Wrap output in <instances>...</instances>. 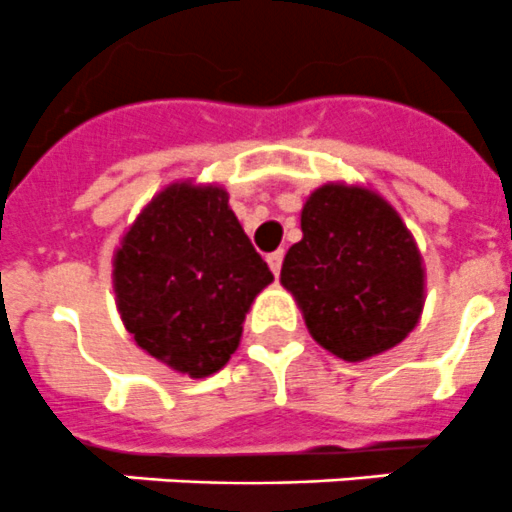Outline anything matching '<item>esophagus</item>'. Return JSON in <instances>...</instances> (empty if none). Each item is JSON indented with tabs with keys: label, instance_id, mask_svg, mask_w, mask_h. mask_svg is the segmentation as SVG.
I'll return each instance as SVG.
<instances>
[{
	"label": "esophagus",
	"instance_id": "esophagus-1",
	"mask_svg": "<svg viewBox=\"0 0 512 512\" xmlns=\"http://www.w3.org/2000/svg\"><path fill=\"white\" fill-rule=\"evenodd\" d=\"M268 265H270V270H273V275L281 273V265H283V250L270 252V255H268Z\"/></svg>",
	"mask_w": 512,
	"mask_h": 512
}]
</instances>
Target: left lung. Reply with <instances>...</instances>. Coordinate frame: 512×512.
Instances as JSON below:
<instances>
[{
    "instance_id": "1",
    "label": "left lung",
    "mask_w": 512,
    "mask_h": 512,
    "mask_svg": "<svg viewBox=\"0 0 512 512\" xmlns=\"http://www.w3.org/2000/svg\"><path fill=\"white\" fill-rule=\"evenodd\" d=\"M301 231V242L286 252L281 283L324 350L358 363L415 330L425 304L422 255L379 193L327 182L306 198Z\"/></svg>"
}]
</instances>
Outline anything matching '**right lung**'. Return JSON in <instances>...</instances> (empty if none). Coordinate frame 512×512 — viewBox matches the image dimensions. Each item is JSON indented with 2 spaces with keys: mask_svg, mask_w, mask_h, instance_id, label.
Instances as JSON below:
<instances>
[{
  "mask_svg": "<svg viewBox=\"0 0 512 512\" xmlns=\"http://www.w3.org/2000/svg\"><path fill=\"white\" fill-rule=\"evenodd\" d=\"M273 281L221 185L172 182L123 234L113 291L146 355L206 379L239 348L257 293Z\"/></svg>",
  "mask_w": 512,
  "mask_h": 512,
  "instance_id": "add662e5",
  "label": "right lung"
}]
</instances>
